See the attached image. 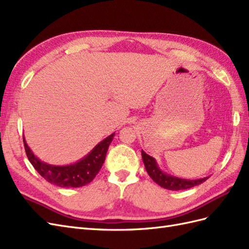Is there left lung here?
<instances>
[{
  "mask_svg": "<svg viewBox=\"0 0 249 249\" xmlns=\"http://www.w3.org/2000/svg\"><path fill=\"white\" fill-rule=\"evenodd\" d=\"M141 156H142L145 170L147 174H149V176L153 179V181H155L158 185L166 190H170V191L187 190V189H191V187L203 183L204 181H206L208 178H210V177H205L201 179L189 180V179L175 177L170 174H166L161 171L156 162V160L152 156L147 155L144 151H141Z\"/></svg>",
  "mask_w": 249,
  "mask_h": 249,
  "instance_id": "8db88e82",
  "label": "left lung"
}]
</instances>
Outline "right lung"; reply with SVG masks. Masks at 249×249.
<instances>
[{
  "label": "right lung",
  "mask_w": 249,
  "mask_h": 249,
  "mask_svg": "<svg viewBox=\"0 0 249 249\" xmlns=\"http://www.w3.org/2000/svg\"><path fill=\"white\" fill-rule=\"evenodd\" d=\"M114 134L100 141L83 159L67 165H53L39 160L30 150L24 136L23 140L27 157L44 179L60 187H80L90 183L102 169Z\"/></svg>",
  "instance_id": "add662e5"
}]
</instances>
